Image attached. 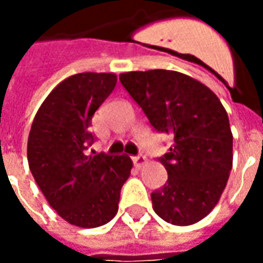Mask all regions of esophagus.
I'll return each mask as SVG.
<instances>
[{
  "label": "esophagus",
  "mask_w": 263,
  "mask_h": 263,
  "mask_svg": "<svg viewBox=\"0 0 263 263\" xmlns=\"http://www.w3.org/2000/svg\"><path fill=\"white\" fill-rule=\"evenodd\" d=\"M132 160H134V165L137 166V167H142L143 165H146V158L145 156H142V155H139V156H134L132 158Z\"/></svg>",
  "instance_id": "1"
}]
</instances>
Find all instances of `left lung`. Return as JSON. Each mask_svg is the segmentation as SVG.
<instances>
[{
    "label": "left lung",
    "mask_w": 263,
    "mask_h": 263,
    "mask_svg": "<svg viewBox=\"0 0 263 263\" xmlns=\"http://www.w3.org/2000/svg\"><path fill=\"white\" fill-rule=\"evenodd\" d=\"M120 80L156 131L173 138L160 158L167 182L151 194L156 214L192 226L213 211L232 169V132L226 108L209 87L173 70L121 73Z\"/></svg>",
    "instance_id": "obj_1"
}]
</instances>
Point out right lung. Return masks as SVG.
<instances>
[{
	"label": "right lung",
	"mask_w": 263,
	"mask_h": 263,
	"mask_svg": "<svg viewBox=\"0 0 263 263\" xmlns=\"http://www.w3.org/2000/svg\"><path fill=\"white\" fill-rule=\"evenodd\" d=\"M117 84L114 73H79L65 79L37 109L28 138V163L49 205L80 228H96L118 211L131 175L126 155H88L91 118Z\"/></svg>",
	"instance_id": "add662e5"
}]
</instances>
